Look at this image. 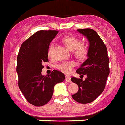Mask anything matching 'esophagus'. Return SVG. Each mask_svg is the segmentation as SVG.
<instances>
[{"instance_id": "1", "label": "esophagus", "mask_w": 125, "mask_h": 125, "mask_svg": "<svg viewBox=\"0 0 125 125\" xmlns=\"http://www.w3.org/2000/svg\"><path fill=\"white\" fill-rule=\"evenodd\" d=\"M65 81L68 83H71V78L69 76H66L65 78Z\"/></svg>"}]
</instances>
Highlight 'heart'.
Segmentation results:
<instances>
[{
	"mask_svg": "<svg viewBox=\"0 0 125 125\" xmlns=\"http://www.w3.org/2000/svg\"><path fill=\"white\" fill-rule=\"evenodd\" d=\"M63 42L67 48L71 51H74V54L76 57L79 58H83L87 53V49L84 45L81 44L80 40L74 36H68L63 39ZM53 44L49 46L48 50V55L50 56L52 49ZM75 66L74 62H65L58 65V69L62 73L65 74H69L72 71V69Z\"/></svg>",
	"mask_w": 125,
	"mask_h": 125,
	"instance_id": "1",
	"label": "heart"
}]
</instances>
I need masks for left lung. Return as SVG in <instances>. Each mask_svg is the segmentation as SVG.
Wrapping results in <instances>:
<instances>
[{"instance_id":"left-lung-1","label":"left lung","mask_w":125,"mask_h":125,"mask_svg":"<svg viewBox=\"0 0 125 125\" xmlns=\"http://www.w3.org/2000/svg\"><path fill=\"white\" fill-rule=\"evenodd\" d=\"M77 31L85 36L89 43L87 59L76 70L78 74L86 75L87 78L84 81L74 77L71 79L79 87L72 98L78 103H89L95 100L105 89L110 73L109 59L106 45L96 31L89 28Z\"/></svg>"}]
</instances>
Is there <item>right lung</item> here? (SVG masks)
Returning <instances> with one entry per match:
<instances>
[{"label":"right lung","instance_id":"1","mask_svg":"<svg viewBox=\"0 0 125 125\" xmlns=\"http://www.w3.org/2000/svg\"><path fill=\"white\" fill-rule=\"evenodd\" d=\"M58 33L54 30H40L23 42L17 56V73L19 87L29 103L36 106L45 105L51 99L56 84L63 82L65 76L54 70L43 76V62H48L51 42Z\"/></svg>","mask_w":125,"mask_h":125}]
</instances>
